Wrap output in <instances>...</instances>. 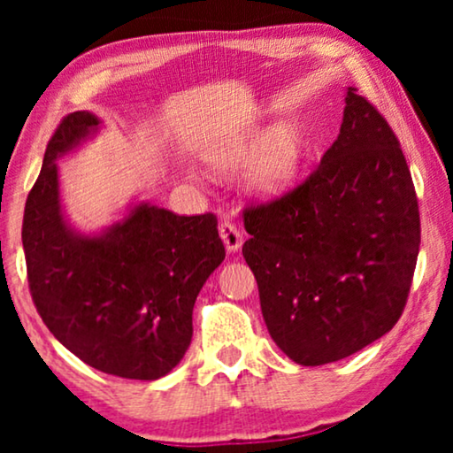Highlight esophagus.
<instances>
[{"label":"esophagus","instance_id":"1","mask_svg":"<svg viewBox=\"0 0 453 453\" xmlns=\"http://www.w3.org/2000/svg\"><path fill=\"white\" fill-rule=\"evenodd\" d=\"M220 237L225 241L228 251H239L241 245H243V233L231 220H225L220 225Z\"/></svg>","mask_w":453,"mask_h":453}]
</instances>
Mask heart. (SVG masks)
<instances>
[{
	"label": "heart",
	"mask_w": 453,
	"mask_h": 453,
	"mask_svg": "<svg viewBox=\"0 0 453 453\" xmlns=\"http://www.w3.org/2000/svg\"><path fill=\"white\" fill-rule=\"evenodd\" d=\"M259 146V140H245L231 152V158L251 154ZM303 158V146L299 135L293 132H282L274 135L264 150L257 154L256 163L250 173V185L253 191L262 196H278L290 189L299 173Z\"/></svg>",
	"instance_id": "heart-1"
}]
</instances>
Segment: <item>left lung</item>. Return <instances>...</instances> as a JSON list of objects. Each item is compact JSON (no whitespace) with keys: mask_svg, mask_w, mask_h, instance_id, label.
Instances as JSON below:
<instances>
[{"mask_svg":"<svg viewBox=\"0 0 453 453\" xmlns=\"http://www.w3.org/2000/svg\"><path fill=\"white\" fill-rule=\"evenodd\" d=\"M340 134L305 181L243 210V257L268 332L305 367L388 334L417 268L420 216L400 142L357 88Z\"/></svg>","mask_w":453,"mask_h":453,"instance_id":"left-lung-1","label":"left lung"}]
</instances>
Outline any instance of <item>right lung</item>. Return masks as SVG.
<instances>
[{"label":"right lung","instance_id":"1","mask_svg":"<svg viewBox=\"0 0 453 453\" xmlns=\"http://www.w3.org/2000/svg\"><path fill=\"white\" fill-rule=\"evenodd\" d=\"M98 127L88 111L61 119L27 197L22 245L28 288L49 332L103 373L152 381L181 361L191 313L225 259L214 214L179 216L142 202L101 234L70 228L58 160Z\"/></svg>","mask_w":453,"mask_h":453}]
</instances>
